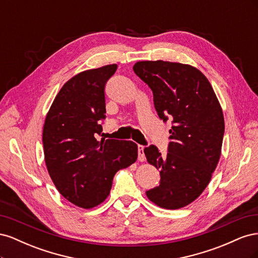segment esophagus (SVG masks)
<instances>
[{
  "label": "esophagus",
  "instance_id": "1",
  "mask_svg": "<svg viewBox=\"0 0 258 258\" xmlns=\"http://www.w3.org/2000/svg\"><path fill=\"white\" fill-rule=\"evenodd\" d=\"M138 155H139V160L143 161L145 160V154H144V146L143 145H139L138 146Z\"/></svg>",
  "mask_w": 258,
  "mask_h": 258
}]
</instances>
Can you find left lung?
Returning <instances> with one entry per match:
<instances>
[{
    "label": "left lung",
    "instance_id": "1",
    "mask_svg": "<svg viewBox=\"0 0 258 258\" xmlns=\"http://www.w3.org/2000/svg\"><path fill=\"white\" fill-rule=\"evenodd\" d=\"M135 73L148 85L159 118L172 122L168 154L144 148L148 163L160 170L159 185L146 196L160 208L181 209L206 189L221 157L223 111L207 77L198 69L169 61H139Z\"/></svg>",
    "mask_w": 258,
    "mask_h": 258
}]
</instances>
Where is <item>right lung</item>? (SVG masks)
I'll return each instance as SVG.
<instances>
[{
    "label": "right lung",
    "instance_id": "1",
    "mask_svg": "<svg viewBox=\"0 0 258 258\" xmlns=\"http://www.w3.org/2000/svg\"><path fill=\"white\" fill-rule=\"evenodd\" d=\"M117 64L87 70L68 81L46 116L45 162L54 186L73 205L91 209L107 198L113 177L138 158L132 141L103 138L106 82Z\"/></svg>",
    "mask_w": 258,
    "mask_h": 258
}]
</instances>
